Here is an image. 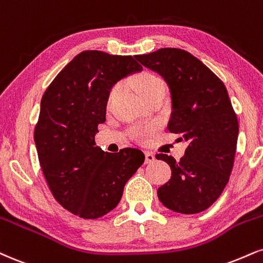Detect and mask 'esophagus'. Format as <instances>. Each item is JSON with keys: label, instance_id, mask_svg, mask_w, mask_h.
Segmentation results:
<instances>
[{"label": "esophagus", "instance_id": "1", "mask_svg": "<svg viewBox=\"0 0 263 263\" xmlns=\"http://www.w3.org/2000/svg\"><path fill=\"white\" fill-rule=\"evenodd\" d=\"M154 160H156V157H154V154L151 153V152H145V163L151 164V163H153Z\"/></svg>", "mask_w": 263, "mask_h": 263}]
</instances>
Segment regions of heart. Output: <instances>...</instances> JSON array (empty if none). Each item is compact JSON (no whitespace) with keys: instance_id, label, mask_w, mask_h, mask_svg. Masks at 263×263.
I'll return each instance as SVG.
<instances>
[{"instance_id":"obj_1","label":"heart","mask_w":263,"mask_h":263,"mask_svg":"<svg viewBox=\"0 0 263 263\" xmlns=\"http://www.w3.org/2000/svg\"><path fill=\"white\" fill-rule=\"evenodd\" d=\"M134 84L136 89H137V93L140 94L141 97L145 96V94L149 93L151 90L156 89L158 87H164L162 80H160L159 77H157L156 74H152V73L140 74L138 77H136ZM120 87H121V84L118 83L110 89L109 94H107V104L111 103L114 98L118 96ZM154 129H156V126L152 125V123L151 125H141V126H135V127L131 129L129 134H131V136L135 138V140L143 142L148 136L153 134Z\"/></svg>"}]
</instances>
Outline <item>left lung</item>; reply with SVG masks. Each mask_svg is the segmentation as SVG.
<instances>
[{
	"mask_svg": "<svg viewBox=\"0 0 263 263\" xmlns=\"http://www.w3.org/2000/svg\"><path fill=\"white\" fill-rule=\"evenodd\" d=\"M136 59L169 85L173 111L167 129L189 142L179 162L156 156L172 167V178L158 189V197L178 213L203 212L222 195L235 159L239 123L226 85L185 50L164 47Z\"/></svg>",
	"mask_w": 263,
	"mask_h": 263,
	"instance_id": "obj_1",
	"label": "left lung"
}]
</instances>
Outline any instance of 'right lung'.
I'll use <instances>...</instances> for the list:
<instances>
[{"label": "right lung", "instance_id": "right-lung-1", "mask_svg": "<svg viewBox=\"0 0 263 263\" xmlns=\"http://www.w3.org/2000/svg\"><path fill=\"white\" fill-rule=\"evenodd\" d=\"M138 71L142 66L132 56L87 50L65 66L41 99L34 129L41 170L55 200L84 219L112 211L144 163L140 149L107 153L96 143L110 89Z\"/></svg>", "mask_w": 263, "mask_h": 263}]
</instances>
